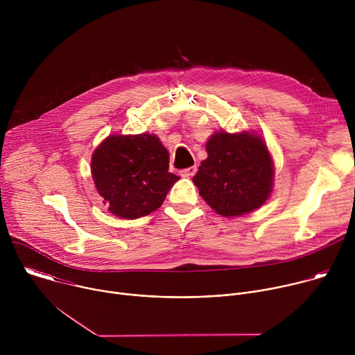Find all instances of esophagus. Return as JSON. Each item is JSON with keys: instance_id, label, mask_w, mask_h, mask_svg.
Listing matches in <instances>:
<instances>
[{"instance_id": "1", "label": "esophagus", "mask_w": 355, "mask_h": 355, "mask_svg": "<svg viewBox=\"0 0 355 355\" xmlns=\"http://www.w3.org/2000/svg\"><path fill=\"white\" fill-rule=\"evenodd\" d=\"M195 173H196V167L193 166V167L181 170V171H180V175H181V177H192V175H195Z\"/></svg>"}]
</instances>
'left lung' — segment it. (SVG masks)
Listing matches in <instances>:
<instances>
[{"label": "left lung", "instance_id": "1", "mask_svg": "<svg viewBox=\"0 0 355 355\" xmlns=\"http://www.w3.org/2000/svg\"><path fill=\"white\" fill-rule=\"evenodd\" d=\"M208 157L192 181L207 204L225 218L263 207L274 188V162L256 132H215L207 141Z\"/></svg>", "mask_w": 355, "mask_h": 355}]
</instances>
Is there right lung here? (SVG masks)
<instances>
[{"label": "right lung", "instance_id": "add662e5", "mask_svg": "<svg viewBox=\"0 0 355 355\" xmlns=\"http://www.w3.org/2000/svg\"><path fill=\"white\" fill-rule=\"evenodd\" d=\"M157 135H110L91 157V175L111 214L137 219L159 209L180 180Z\"/></svg>", "mask_w": 355, "mask_h": 355}]
</instances>
